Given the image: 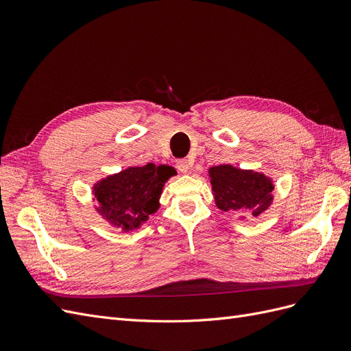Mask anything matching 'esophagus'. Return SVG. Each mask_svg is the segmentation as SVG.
Wrapping results in <instances>:
<instances>
[{"label":"esophagus","mask_w":351,"mask_h":351,"mask_svg":"<svg viewBox=\"0 0 351 351\" xmlns=\"http://www.w3.org/2000/svg\"><path fill=\"white\" fill-rule=\"evenodd\" d=\"M176 168L178 169V173L186 174L189 171V168H190L187 159H177V161H176Z\"/></svg>","instance_id":"34e87169"}]
</instances>
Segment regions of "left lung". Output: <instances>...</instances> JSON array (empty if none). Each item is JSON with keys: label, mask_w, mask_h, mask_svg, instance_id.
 Here are the masks:
<instances>
[{"label": "left lung", "mask_w": 351, "mask_h": 351, "mask_svg": "<svg viewBox=\"0 0 351 351\" xmlns=\"http://www.w3.org/2000/svg\"><path fill=\"white\" fill-rule=\"evenodd\" d=\"M209 177L215 204L224 212L249 210L253 217H258L272 202L274 186L263 174L219 165L209 169Z\"/></svg>", "instance_id": "1"}]
</instances>
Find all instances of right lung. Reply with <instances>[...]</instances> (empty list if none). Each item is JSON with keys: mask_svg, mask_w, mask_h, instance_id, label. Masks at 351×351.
Instances as JSON below:
<instances>
[{"mask_svg": "<svg viewBox=\"0 0 351 351\" xmlns=\"http://www.w3.org/2000/svg\"><path fill=\"white\" fill-rule=\"evenodd\" d=\"M174 174L168 165L130 167L95 186L99 212L112 226L130 231L158 209L164 183Z\"/></svg>", "mask_w": 351, "mask_h": 351, "instance_id": "right-lung-1", "label": "right lung"}]
</instances>
